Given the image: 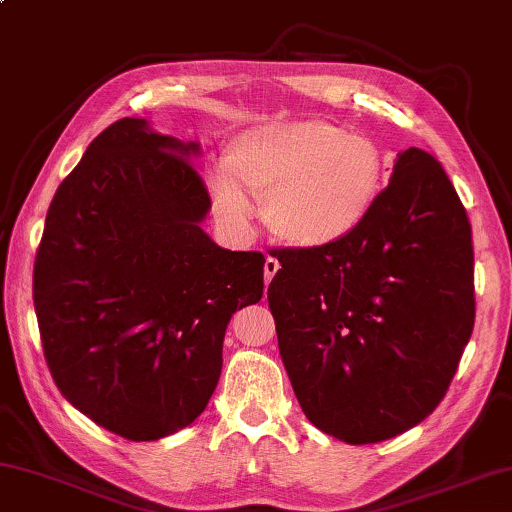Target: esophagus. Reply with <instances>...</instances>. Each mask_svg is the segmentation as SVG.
I'll list each match as a JSON object with an SVG mask.
<instances>
[{"label": "esophagus", "instance_id": "34e87169", "mask_svg": "<svg viewBox=\"0 0 512 512\" xmlns=\"http://www.w3.org/2000/svg\"><path fill=\"white\" fill-rule=\"evenodd\" d=\"M278 269H280V262H278V259H276V257H266V262H264L266 282H271V280H273V276H276Z\"/></svg>", "mask_w": 512, "mask_h": 512}]
</instances>
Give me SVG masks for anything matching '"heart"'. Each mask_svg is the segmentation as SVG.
<instances>
[{
    "mask_svg": "<svg viewBox=\"0 0 512 512\" xmlns=\"http://www.w3.org/2000/svg\"><path fill=\"white\" fill-rule=\"evenodd\" d=\"M386 177L384 149L368 135L319 117L269 121L227 144L211 200L225 225L248 232L253 197L282 246L324 250L363 230Z\"/></svg>",
    "mask_w": 512,
    "mask_h": 512,
    "instance_id": "1",
    "label": "heart"
}]
</instances>
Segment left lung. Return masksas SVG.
<instances>
[{
  "label": "left lung",
  "mask_w": 512,
  "mask_h": 512,
  "mask_svg": "<svg viewBox=\"0 0 512 512\" xmlns=\"http://www.w3.org/2000/svg\"><path fill=\"white\" fill-rule=\"evenodd\" d=\"M273 257L269 308L308 421L354 446L425 421L476 317L471 225L437 158L416 147L398 154L352 239Z\"/></svg>",
  "instance_id": "1"
}]
</instances>
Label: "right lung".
<instances>
[{"label": "right lung", "instance_id": "obj_1", "mask_svg": "<svg viewBox=\"0 0 512 512\" xmlns=\"http://www.w3.org/2000/svg\"><path fill=\"white\" fill-rule=\"evenodd\" d=\"M197 142L124 117L61 181L34 262V308L57 388L131 441L179 432L207 407L236 310L262 299L264 255L202 230Z\"/></svg>", "mask_w": 512, "mask_h": 512}]
</instances>
